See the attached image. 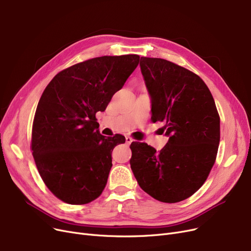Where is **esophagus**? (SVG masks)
Wrapping results in <instances>:
<instances>
[{
  "label": "esophagus",
  "instance_id": "esophagus-1",
  "mask_svg": "<svg viewBox=\"0 0 251 251\" xmlns=\"http://www.w3.org/2000/svg\"><path fill=\"white\" fill-rule=\"evenodd\" d=\"M133 141V138L132 137H130V136H126V143L128 144V145H130Z\"/></svg>",
  "mask_w": 251,
  "mask_h": 251
}]
</instances>
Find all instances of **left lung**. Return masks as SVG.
<instances>
[{"label":"left lung","instance_id":"left-lung-1","mask_svg":"<svg viewBox=\"0 0 251 251\" xmlns=\"http://www.w3.org/2000/svg\"><path fill=\"white\" fill-rule=\"evenodd\" d=\"M152 122H164L168 143L157 151L133 141L130 166L152 198L176 203L197 192L209 176L221 138L220 116L208 87L193 72L162 58H140Z\"/></svg>","mask_w":251,"mask_h":251}]
</instances>
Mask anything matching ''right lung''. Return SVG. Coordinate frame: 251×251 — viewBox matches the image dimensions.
Listing matches in <instances>:
<instances>
[{"mask_svg": "<svg viewBox=\"0 0 251 251\" xmlns=\"http://www.w3.org/2000/svg\"><path fill=\"white\" fill-rule=\"evenodd\" d=\"M138 62L136 54L95 57L61 71L43 92L31 151L43 181L61 201L87 204L102 193L112 151L125 137L101 135L95 114L105 110Z\"/></svg>", "mask_w": 251, "mask_h": 251, "instance_id": "obj_1", "label": "right lung"}]
</instances>
